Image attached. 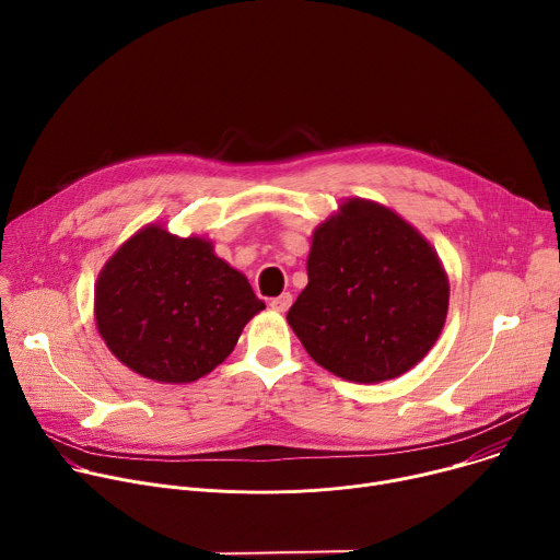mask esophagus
Instances as JSON below:
<instances>
[{"instance_id":"esophagus-1","label":"esophagus","mask_w":560,"mask_h":560,"mask_svg":"<svg viewBox=\"0 0 560 560\" xmlns=\"http://www.w3.org/2000/svg\"><path fill=\"white\" fill-rule=\"evenodd\" d=\"M290 305H292V294H290V292H283V294H279V296H275V299L270 301V307H272L275 312H285Z\"/></svg>"}]
</instances>
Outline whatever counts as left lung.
<instances>
[{
	"mask_svg": "<svg viewBox=\"0 0 560 560\" xmlns=\"http://www.w3.org/2000/svg\"><path fill=\"white\" fill-rule=\"evenodd\" d=\"M447 303V275L425 236L381 203L348 199L312 234L307 285L288 324L322 368L381 383L432 350Z\"/></svg>",
	"mask_w": 560,
	"mask_h": 560,
	"instance_id": "1",
	"label": "left lung"
}]
</instances>
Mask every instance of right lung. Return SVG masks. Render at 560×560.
Here are the masks:
<instances>
[{"label": "right lung", "instance_id": "obj_1", "mask_svg": "<svg viewBox=\"0 0 560 560\" xmlns=\"http://www.w3.org/2000/svg\"><path fill=\"white\" fill-rule=\"evenodd\" d=\"M264 307L208 238H182L156 223L128 238L95 285V322L108 350L156 383L212 372Z\"/></svg>", "mask_w": 560, "mask_h": 560}]
</instances>
